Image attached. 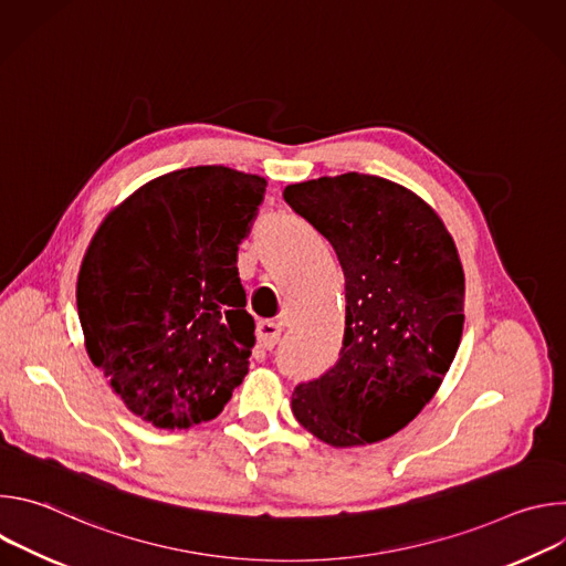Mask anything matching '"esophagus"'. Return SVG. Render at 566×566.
I'll list each match as a JSON object with an SVG mask.
<instances>
[{"instance_id": "1", "label": "esophagus", "mask_w": 566, "mask_h": 566, "mask_svg": "<svg viewBox=\"0 0 566 566\" xmlns=\"http://www.w3.org/2000/svg\"><path fill=\"white\" fill-rule=\"evenodd\" d=\"M282 336V325L275 319H260L258 322V338L264 349H273Z\"/></svg>"}]
</instances>
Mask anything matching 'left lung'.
<instances>
[{"instance_id":"obj_1","label":"left lung","mask_w":566,"mask_h":566,"mask_svg":"<svg viewBox=\"0 0 566 566\" xmlns=\"http://www.w3.org/2000/svg\"><path fill=\"white\" fill-rule=\"evenodd\" d=\"M345 273L338 363L291 398L319 441L352 448L406 428L437 394L463 332L465 280L439 214L394 181L347 172L286 186Z\"/></svg>"}]
</instances>
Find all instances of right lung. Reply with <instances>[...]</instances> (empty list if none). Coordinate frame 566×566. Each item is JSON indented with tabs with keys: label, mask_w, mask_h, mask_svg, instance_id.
I'll return each instance as SVG.
<instances>
[{
	"label": "right lung",
	"mask_w": 566,
	"mask_h": 566,
	"mask_svg": "<svg viewBox=\"0 0 566 566\" xmlns=\"http://www.w3.org/2000/svg\"><path fill=\"white\" fill-rule=\"evenodd\" d=\"M266 179L223 166L158 177L114 208L77 273L92 363L143 421L219 417L249 374L255 319L237 271Z\"/></svg>",
	"instance_id": "1"
}]
</instances>
